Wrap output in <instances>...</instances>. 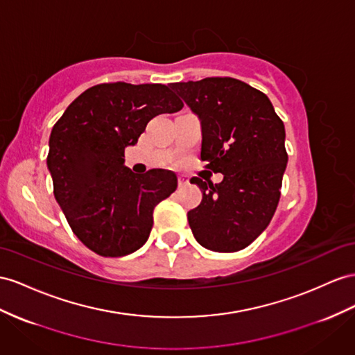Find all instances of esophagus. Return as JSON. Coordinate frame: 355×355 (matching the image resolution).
I'll use <instances>...</instances> for the list:
<instances>
[{
	"label": "esophagus",
	"mask_w": 355,
	"mask_h": 355,
	"mask_svg": "<svg viewBox=\"0 0 355 355\" xmlns=\"http://www.w3.org/2000/svg\"><path fill=\"white\" fill-rule=\"evenodd\" d=\"M187 184H189V180L186 177H183V175H180L178 177V186L180 187H186Z\"/></svg>",
	"instance_id": "34e87169"
}]
</instances>
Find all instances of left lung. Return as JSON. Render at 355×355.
<instances>
[{
    "label": "left lung",
    "instance_id": "left-lung-1",
    "mask_svg": "<svg viewBox=\"0 0 355 355\" xmlns=\"http://www.w3.org/2000/svg\"><path fill=\"white\" fill-rule=\"evenodd\" d=\"M201 121V159L213 184L193 177L202 201L187 213L196 241L213 252H237L264 231L275 214L288 154L285 125L270 98L234 78L171 84Z\"/></svg>",
    "mask_w": 355,
    "mask_h": 355
}]
</instances>
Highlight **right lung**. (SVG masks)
Listing matches in <instances>:
<instances>
[{"instance_id": "add662e5", "label": "right lung", "mask_w": 355, "mask_h": 355, "mask_svg": "<svg viewBox=\"0 0 355 355\" xmlns=\"http://www.w3.org/2000/svg\"><path fill=\"white\" fill-rule=\"evenodd\" d=\"M183 102L162 84H100L85 89L61 115L49 138L53 195L71 231L100 257H125L142 248L153 211L177 189V175L124 165V150L147 123L174 114Z\"/></svg>"}]
</instances>
